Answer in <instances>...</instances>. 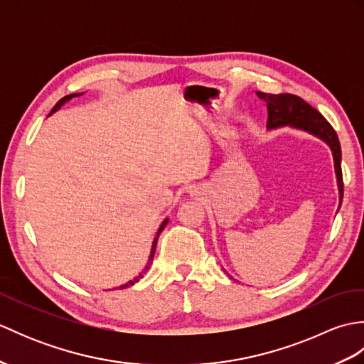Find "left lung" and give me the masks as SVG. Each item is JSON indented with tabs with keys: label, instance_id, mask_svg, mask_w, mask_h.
<instances>
[{
	"label": "left lung",
	"instance_id": "8db88e82",
	"mask_svg": "<svg viewBox=\"0 0 364 364\" xmlns=\"http://www.w3.org/2000/svg\"><path fill=\"white\" fill-rule=\"evenodd\" d=\"M258 98L267 106V129H277L282 127H291L305 133L316 136L321 141L326 142L331 154H333L335 162V175L339 192V206L343 202V172H341V145L339 139L331 128L330 123L323 119V115L316 111L313 106L304 102L297 95L291 94H264V92H257Z\"/></svg>",
	"mask_w": 364,
	"mask_h": 364
}]
</instances>
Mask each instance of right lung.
Returning a JSON list of instances; mask_svg holds the SVG:
<instances>
[{"instance_id":"add662e5","label":"right lung","mask_w":364,"mask_h":364,"mask_svg":"<svg viewBox=\"0 0 364 364\" xmlns=\"http://www.w3.org/2000/svg\"><path fill=\"white\" fill-rule=\"evenodd\" d=\"M80 95H82V94H70V95H67V97H64L63 100H60V102L56 105V106H54L53 107V111L50 112V115L53 114V112H56L58 109H60V106H64L67 102H70V100L72 98H75V97H80ZM167 222H168V219H166L164 222H162L161 223V227L158 228V233H156V236H154V239H153V244H151V250H150V257H149V261H146V266L142 269V272L141 274H139L137 277H134L133 278V280H129L128 283H125V284H122L120 286V288H128V286H131V284H134L136 282H139V280H141V278L144 277V274L146 272V269H149L150 266H151V261H153V257H154V252H156V242H158V237H159V235H161V231L162 230H164V227L167 225Z\"/></svg>"}]
</instances>
